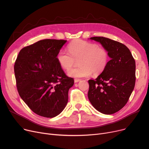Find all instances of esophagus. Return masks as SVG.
I'll return each mask as SVG.
<instances>
[{"label":"esophagus","instance_id":"1","mask_svg":"<svg viewBox=\"0 0 149 149\" xmlns=\"http://www.w3.org/2000/svg\"><path fill=\"white\" fill-rule=\"evenodd\" d=\"M80 80H81L79 79H74V82H75V83H77V82H79Z\"/></svg>","mask_w":149,"mask_h":149}]
</instances>
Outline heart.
Segmentation results:
<instances>
[{
  "instance_id": "1",
  "label": "heart",
  "mask_w": 149,
  "mask_h": 149,
  "mask_svg": "<svg viewBox=\"0 0 149 149\" xmlns=\"http://www.w3.org/2000/svg\"><path fill=\"white\" fill-rule=\"evenodd\" d=\"M69 54L60 50L57 60L60 66L66 70H69L77 61L79 66L70 70L68 75L73 77H85L92 73L97 75L107 67L109 56L106 48L96 43L83 40H75L68 45Z\"/></svg>"
}]
</instances>
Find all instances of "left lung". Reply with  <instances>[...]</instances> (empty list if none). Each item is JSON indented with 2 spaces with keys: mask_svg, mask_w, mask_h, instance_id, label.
Here are the masks:
<instances>
[{
  "mask_svg": "<svg viewBox=\"0 0 149 149\" xmlns=\"http://www.w3.org/2000/svg\"><path fill=\"white\" fill-rule=\"evenodd\" d=\"M109 53L111 60L96 79L88 81V98L100 112L110 115L126 104L135 84V61L124 44L104 37H93Z\"/></svg>",
  "mask_w": 149,
  "mask_h": 149,
  "instance_id": "8db88e82",
  "label": "left lung"
}]
</instances>
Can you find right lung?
<instances>
[{
	"label": "right lung",
	"instance_id": "1",
	"mask_svg": "<svg viewBox=\"0 0 149 149\" xmlns=\"http://www.w3.org/2000/svg\"><path fill=\"white\" fill-rule=\"evenodd\" d=\"M65 40L44 39L22 48L14 64L19 95L31 111L46 118L59 115L67 104L73 78L57 60Z\"/></svg>",
	"mask_w": 149,
	"mask_h": 149
}]
</instances>
